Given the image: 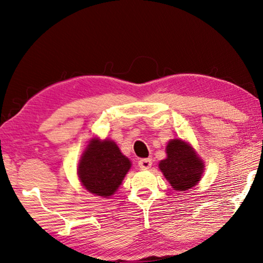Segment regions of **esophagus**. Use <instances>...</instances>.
Listing matches in <instances>:
<instances>
[{"label": "esophagus", "mask_w": 263, "mask_h": 263, "mask_svg": "<svg viewBox=\"0 0 263 263\" xmlns=\"http://www.w3.org/2000/svg\"><path fill=\"white\" fill-rule=\"evenodd\" d=\"M153 164L152 159H140L139 160V167L142 169H149Z\"/></svg>", "instance_id": "obj_1"}]
</instances>
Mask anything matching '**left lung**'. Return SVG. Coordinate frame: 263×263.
Returning a JSON list of instances; mask_svg holds the SVG:
<instances>
[{
  "label": "left lung",
  "mask_w": 263,
  "mask_h": 263,
  "mask_svg": "<svg viewBox=\"0 0 263 263\" xmlns=\"http://www.w3.org/2000/svg\"><path fill=\"white\" fill-rule=\"evenodd\" d=\"M165 179L177 192H183L199 183L203 163L191 145L182 140H172L167 145V159L159 164Z\"/></svg>",
  "instance_id": "1"
}]
</instances>
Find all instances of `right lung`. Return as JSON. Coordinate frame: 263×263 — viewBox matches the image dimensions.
<instances>
[{
  "instance_id": "obj_1",
  "label": "right lung",
  "mask_w": 263,
  "mask_h": 263,
  "mask_svg": "<svg viewBox=\"0 0 263 263\" xmlns=\"http://www.w3.org/2000/svg\"><path fill=\"white\" fill-rule=\"evenodd\" d=\"M130 161L115 142L92 139L79 164V177L83 187L99 196H110L116 192L130 169Z\"/></svg>"
}]
</instances>
